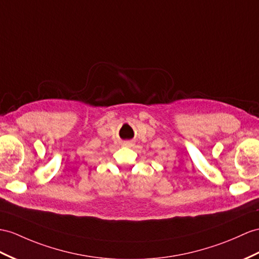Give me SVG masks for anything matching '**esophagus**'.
Masks as SVG:
<instances>
[{
    "label": "esophagus",
    "instance_id": "1",
    "mask_svg": "<svg viewBox=\"0 0 259 259\" xmlns=\"http://www.w3.org/2000/svg\"><path fill=\"white\" fill-rule=\"evenodd\" d=\"M124 145H125V146H130L131 143L130 142H126V143H124Z\"/></svg>",
    "mask_w": 259,
    "mask_h": 259
}]
</instances>
